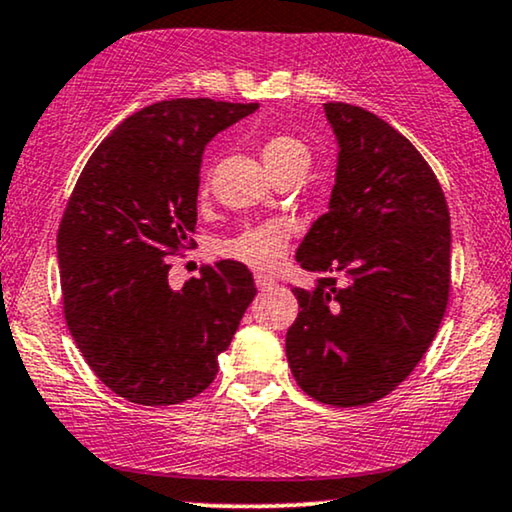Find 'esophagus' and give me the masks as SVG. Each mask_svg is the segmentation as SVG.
<instances>
[{"instance_id":"esophagus-1","label":"esophagus","mask_w":512,"mask_h":512,"mask_svg":"<svg viewBox=\"0 0 512 512\" xmlns=\"http://www.w3.org/2000/svg\"><path fill=\"white\" fill-rule=\"evenodd\" d=\"M255 285L260 290H271L276 285V278L269 276V274H255Z\"/></svg>"}]
</instances>
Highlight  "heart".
<instances>
[{"instance_id":"heart-1","label":"heart","mask_w":512,"mask_h":512,"mask_svg":"<svg viewBox=\"0 0 512 512\" xmlns=\"http://www.w3.org/2000/svg\"><path fill=\"white\" fill-rule=\"evenodd\" d=\"M260 154L264 166L274 177H281L288 170L309 166V149L302 140L288 133L267 135L260 145ZM290 236L292 229L288 222L271 220L262 224H248L238 234L220 241L217 252L234 262L248 264L252 269H271L288 252Z\"/></svg>"}]
</instances>
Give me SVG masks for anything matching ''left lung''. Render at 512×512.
<instances>
[{"instance_id":"left-lung-1","label":"left lung","mask_w":512,"mask_h":512,"mask_svg":"<svg viewBox=\"0 0 512 512\" xmlns=\"http://www.w3.org/2000/svg\"><path fill=\"white\" fill-rule=\"evenodd\" d=\"M339 142L330 210L297 250L316 271L292 288L299 316L285 337L292 377L325 405L360 407L410 377L449 299V208L438 177L377 114L325 102ZM343 283H336V276Z\"/></svg>"}]
</instances>
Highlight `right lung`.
<instances>
[{
    "label": "right lung",
    "instance_id": "obj_1",
    "mask_svg": "<svg viewBox=\"0 0 512 512\" xmlns=\"http://www.w3.org/2000/svg\"><path fill=\"white\" fill-rule=\"evenodd\" d=\"M257 102L175 98L121 121L81 170L58 229L67 327L98 379L138 405L213 384L255 283L241 262L203 264L180 290L170 260L194 248L203 149Z\"/></svg>",
    "mask_w": 512,
    "mask_h": 512
}]
</instances>
